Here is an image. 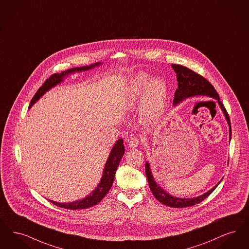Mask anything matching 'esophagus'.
<instances>
[{"label": "esophagus", "mask_w": 249, "mask_h": 249, "mask_svg": "<svg viewBox=\"0 0 249 249\" xmlns=\"http://www.w3.org/2000/svg\"><path fill=\"white\" fill-rule=\"evenodd\" d=\"M130 148H137L140 145V140L138 138H131L128 141Z\"/></svg>", "instance_id": "1"}]
</instances>
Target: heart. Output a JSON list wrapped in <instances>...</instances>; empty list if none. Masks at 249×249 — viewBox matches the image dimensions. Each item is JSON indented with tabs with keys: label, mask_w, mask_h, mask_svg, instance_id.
I'll list each match as a JSON object with an SVG mask.
<instances>
[{
	"label": "heart",
	"mask_w": 249,
	"mask_h": 249,
	"mask_svg": "<svg viewBox=\"0 0 249 249\" xmlns=\"http://www.w3.org/2000/svg\"><path fill=\"white\" fill-rule=\"evenodd\" d=\"M167 96V87L161 79H153L145 74L135 77L130 88V100L137 102L143 100L142 113L148 119L156 118L164 107Z\"/></svg>",
	"instance_id": "b5f03b06"
}]
</instances>
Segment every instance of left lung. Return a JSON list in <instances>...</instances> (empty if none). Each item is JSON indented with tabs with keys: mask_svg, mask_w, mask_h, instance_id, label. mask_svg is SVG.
<instances>
[{
	"mask_svg": "<svg viewBox=\"0 0 249 249\" xmlns=\"http://www.w3.org/2000/svg\"><path fill=\"white\" fill-rule=\"evenodd\" d=\"M175 72L177 73V80H178V88L175 92L174 97L173 105L176 106L179 102H181L183 99L187 97H195V96H206V97H212L217 100V103L220 108L222 109L225 118L227 120L229 124V134H230V140L231 138V120L229 117L227 110L224 107V105L221 103L218 94L216 93V89L214 87L204 78L203 76L195 72L194 71L188 69L184 66L172 64ZM145 172L146 177L148 178V182L150 189L152 191L153 196L164 206L175 207V208H183L188 206H193L201 203L204 201L207 196L211 195L213 191L217 187V185L220 183V181L216 184L215 187H213L210 191H208L206 194L194 197V198H178L173 195L167 194L165 191H163L162 188L156 183V181L153 178L152 170L150 167V163L146 162L145 164Z\"/></svg>",
	"mask_w": 249,
	"mask_h": 249,
	"instance_id": "8db88e82",
	"label": "left lung"
}]
</instances>
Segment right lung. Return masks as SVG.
Returning a JSON list of instances; mask_svg holds the SVG:
<instances>
[{
	"label": "right lung",
	"instance_id": "obj_1",
	"mask_svg": "<svg viewBox=\"0 0 249 249\" xmlns=\"http://www.w3.org/2000/svg\"><path fill=\"white\" fill-rule=\"evenodd\" d=\"M101 64L100 62H97L95 64H92L90 66H85V67H80V68H72L66 71H62L61 73H54L50 76L44 83L43 86L38 89V91L36 92V94L33 97L30 107L31 108L33 104L42 97L43 95L45 94V92H47L48 90H50L52 87H55L56 85L60 84L64 77L71 74V73H74L76 71H85L91 70L97 66ZM124 154V141L121 139L119 141L115 143V145L112 147L110 153L108 155V160L105 164L104 170H103V175L102 178L100 179V182L97 185V188L95 189V191H93L90 195L87 196L86 198L82 199V200H77L71 203H57L49 200L51 203H53L54 206H59L62 208L66 209H85L88 208L91 206H96L97 205L105 196L108 194V191L110 190L114 178H115V172L117 170V167L119 165L120 161L123 157V155Z\"/></svg>",
	"mask_w": 249,
	"mask_h": 249
}]
</instances>
